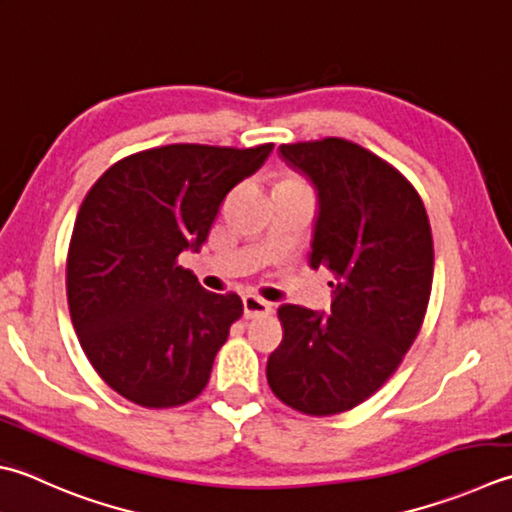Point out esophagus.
Listing matches in <instances>:
<instances>
[{
    "instance_id": "obj_1",
    "label": "esophagus",
    "mask_w": 512,
    "mask_h": 512,
    "mask_svg": "<svg viewBox=\"0 0 512 512\" xmlns=\"http://www.w3.org/2000/svg\"><path fill=\"white\" fill-rule=\"evenodd\" d=\"M273 313V304L266 302V299H262L259 295H246L244 297V317L246 319H255V317H266Z\"/></svg>"
}]
</instances>
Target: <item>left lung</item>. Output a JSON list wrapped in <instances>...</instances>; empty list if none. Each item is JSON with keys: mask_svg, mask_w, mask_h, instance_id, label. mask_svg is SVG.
<instances>
[{"mask_svg": "<svg viewBox=\"0 0 512 512\" xmlns=\"http://www.w3.org/2000/svg\"><path fill=\"white\" fill-rule=\"evenodd\" d=\"M319 197L310 268L333 275L328 313L284 304L266 377L279 402L313 417L355 408L413 346L433 288L422 197L395 166L342 137L279 146Z\"/></svg>", "mask_w": 512, "mask_h": 512, "instance_id": "1", "label": "left lung"}]
</instances>
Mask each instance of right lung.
Masks as SVG:
<instances>
[{
	"instance_id": "1",
	"label": "right lung",
	"mask_w": 512,
	"mask_h": 512,
	"mask_svg": "<svg viewBox=\"0 0 512 512\" xmlns=\"http://www.w3.org/2000/svg\"><path fill=\"white\" fill-rule=\"evenodd\" d=\"M273 144H170L128 155L88 190L66 257L70 319L104 382L144 408L193 402L244 313L177 264L206 242L224 197Z\"/></svg>"
}]
</instances>
